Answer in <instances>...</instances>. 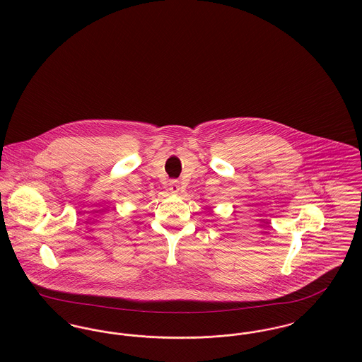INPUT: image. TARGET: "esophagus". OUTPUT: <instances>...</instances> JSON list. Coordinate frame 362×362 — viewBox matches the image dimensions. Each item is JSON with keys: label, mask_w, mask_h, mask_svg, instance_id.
Returning a JSON list of instances; mask_svg holds the SVG:
<instances>
[{"label": "esophagus", "mask_w": 362, "mask_h": 362, "mask_svg": "<svg viewBox=\"0 0 362 362\" xmlns=\"http://www.w3.org/2000/svg\"><path fill=\"white\" fill-rule=\"evenodd\" d=\"M179 190H180L179 180H170V182H169V192H170V193H177Z\"/></svg>", "instance_id": "34e87169"}]
</instances>
